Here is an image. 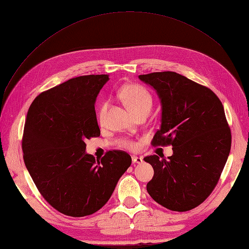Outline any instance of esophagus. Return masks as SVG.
Segmentation results:
<instances>
[{
  "label": "esophagus",
  "mask_w": 249,
  "mask_h": 249,
  "mask_svg": "<svg viewBox=\"0 0 249 249\" xmlns=\"http://www.w3.org/2000/svg\"><path fill=\"white\" fill-rule=\"evenodd\" d=\"M132 161H133V163H137V164H140V163H142L143 159H142L141 157H137V156H132Z\"/></svg>",
  "instance_id": "esophagus-1"
}]
</instances>
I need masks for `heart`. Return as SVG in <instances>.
<instances>
[{
  "mask_svg": "<svg viewBox=\"0 0 249 249\" xmlns=\"http://www.w3.org/2000/svg\"><path fill=\"white\" fill-rule=\"evenodd\" d=\"M119 95L129 109L134 113L135 115H138L139 113L143 111H149L152 108L153 99L152 95L148 92V90L143 86L138 84H126L123 86L119 90ZM108 104L105 102L101 105L97 113L100 123L104 120L105 112H106ZM118 146L122 148H126L134 150L138 147V143L131 138H123L118 142Z\"/></svg>",
  "mask_w": 249,
  "mask_h": 249,
  "instance_id": "1",
  "label": "heart"
}]
</instances>
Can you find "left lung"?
Returning a JSON list of instances; mask_svg holds the SVG:
<instances>
[{
  "label": "left lung",
  "instance_id": "obj_1",
  "mask_svg": "<svg viewBox=\"0 0 249 249\" xmlns=\"http://www.w3.org/2000/svg\"><path fill=\"white\" fill-rule=\"evenodd\" d=\"M162 103L161 127L153 146L172 145L173 155H153L145 162L154 168L146 186L161 206L186 212L199 206L220 178L231 145V133L222 103L210 88L175 71L140 74Z\"/></svg>",
  "mask_w": 249,
  "mask_h": 249
}]
</instances>
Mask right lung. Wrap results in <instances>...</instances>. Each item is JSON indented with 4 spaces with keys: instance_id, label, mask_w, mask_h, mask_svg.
Here are the masks:
<instances>
[{
    "instance_id": "obj_1",
    "label": "right lung",
    "mask_w": 249,
    "mask_h": 249,
    "mask_svg": "<svg viewBox=\"0 0 249 249\" xmlns=\"http://www.w3.org/2000/svg\"><path fill=\"white\" fill-rule=\"evenodd\" d=\"M108 80L109 74L72 78L37 95L27 113L25 165L42 197L67 216L99 211L131 166L124 150H109L101 160L85 153V141L101 135L94 103Z\"/></svg>"
}]
</instances>
